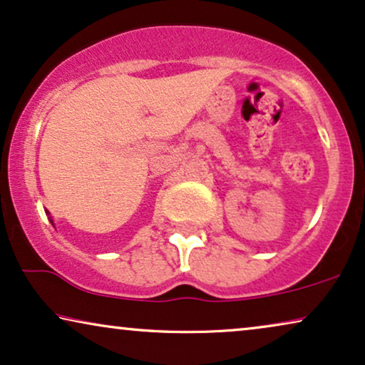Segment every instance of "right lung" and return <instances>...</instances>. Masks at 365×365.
Here are the masks:
<instances>
[{
    "label": "right lung",
    "instance_id": "1",
    "mask_svg": "<svg viewBox=\"0 0 365 365\" xmlns=\"http://www.w3.org/2000/svg\"><path fill=\"white\" fill-rule=\"evenodd\" d=\"M51 222H53V221H51Z\"/></svg>",
    "mask_w": 365,
    "mask_h": 365
}]
</instances>
